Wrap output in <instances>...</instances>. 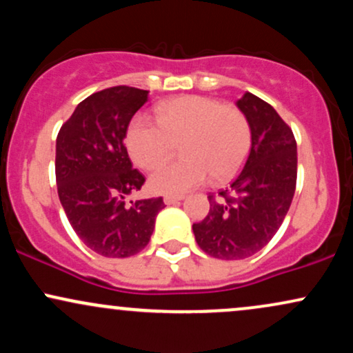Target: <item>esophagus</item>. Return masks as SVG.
Returning a JSON list of instances; mask_svg holds the SVG:
<instances>
[{
	"instance_id": "1",
	"label": "esophagus",
	"mask_w": 353,
	"mask_h": 353,
	"mask_svg": "<svg viewBox=\"0 0 353 353\" xmlns=\"http://www.w3.org/2000/svg\"><path fill=\"white\" fill-rule=\"evenodd\" d=\"M184 199V196H165L164 197V204L165 205H174V204H179V202Z\"/></svg>"
}]
</instances>
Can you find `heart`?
<instances>
[{"label": "heart", "instance_id": "1", "mask_svg": "<svg viewBox=\"0 0 353 353\" xmlns=\"http://www.w3.org/2000/svg\"><path fill=\"white\" fill-rule=\"evenodd\" d=\"M156 123L137 116L125 132L132 163L154 171L181 145L184 159L152 174L156 194H184L212 176L224 182L244 164L250 149V125L237 108L202 96H182L156 108Z\"/></svg>", "mask_w": 353, "mask_h": 353}]
</instances>
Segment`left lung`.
<instances>
[{"mask_svg": "<svg viewBox=\"0 0 353 353\" xmlns=\"http://www.w3.org/2000/svg\"><path fill=\"white\" fill-rule=\"evenodd\" d=\"M236 106L250 125V152L229 189L209 196V214L192 230L210 257L239 261L269 244L287 216L297 182V143L277 111L245 92Z\"/></svg>", "mask_w": 353, "mask_h": 353, "instance_id": "obj_1", "label": "left lung"}]
</instances>
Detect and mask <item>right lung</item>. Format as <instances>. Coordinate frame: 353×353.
Wrapping results in <instances>:
<instances>
[{"instance_id":"1","label":"right lung","mask_w":353,"mask_h":353,"mask_svg":"<svg viewBox=\"0 0 353 353\" xmlns=\"http://www.w3.org/2000/svg\"><path fill=\"white\" fill-rule=\"evenodd\" d=\"M149 91L114 86L76 106L56 139V184L71 228L104 257H131L149 244L163 197L125 204L144 184L132 169L124 137Z\"/></svg>"}]
</instances>
